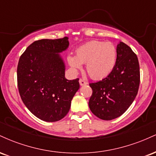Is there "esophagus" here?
I'll list each match as a JSON object with an SVG mask.
<instances>
[{
	"label": "esophagus",
	"instance_id": "1",
	"mask_svg": "<svg viewBox=\"0 0 156 156\" xmlns=\"http://www.w3.org/2000/svg\"><path fill=\"white\" fill-rule=\"evenodd\" d=\"M79 83H80V86H83V85H87V84L88 83H87V82L86 81V80H84L83 79H82V78H80Z\"/></svg>",
	"mask_w": 156,
	"mask_h": 156
}]
</instances>
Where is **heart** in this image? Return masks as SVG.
<instances>
[{"mask_svg": "<svg viewBox=\"0 0 156 156\" xmlns=\"http://www.w3.org/2000/svg\"><path fill=\"white\" fill-rule=\"evenodd\" d=\"M117 50L112 42L93 40L77 48L76 55H69L67 62L74 71L86 64V70L92 79L107 77L115 67Z\"/></svg>", "mask_w": 156, "mask_h": 156, "instance_id": "1", "label": "heart"}]
</instances>
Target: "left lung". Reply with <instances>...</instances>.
I'll list each match as a JSON object with an SVG mask.
<instances>
[{"mask_svg":"<svg viewBox=\"0 0 156 156\" xmlns=\"http://www.w3.org/2000/svg\"><path fill=\"white\" fill-rule=\"evenodd\" d=\"M115 67L108 76L89 83L92 94L89 106L96 117L112 120L124 114L132 104L140 83L137 55L129 46L119 42Z\"/></svg>","mask_w":156,"mask_h":156,"instance_id":"left-lung-1","label":"left lung"}]
</instances>
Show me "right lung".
<instances>
[{
	"instance_id": "add662e5",
	"label": "right lung",
	"mask_w": 156,
	"mask_h": 156,
	"mask_svg": "<svg viewBox=\"0 0 156 156\" xmlns=\"http://www.w3.org/2000/svg\"><path fill=\"white\" fill-rule=\"evenodd\" d=\"M69 46L68 37L34 42L20 57L17 87L25 105L45 122H56L67 114L79 89V78L64 77L65 66L59 53Z\"/></svg>"
}]
</instances>
